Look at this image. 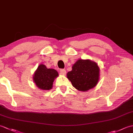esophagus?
I'll return each instance as SVG.
<instances>
[{"mask_svg":"<svg viewBox=\"0 0 133 133\" xmlns=\"http://www.w3.org/2000/svg\"><path fill=\"white\" fill-rule=\"evenodd\" d=\"M66 73V71L64 69H61L60 70V74L61 75H65Z\"/></svg>","mask_w":133,"mask_h":133,"instance_id":"esophagus-1","label":"esophagus"}]
</instances>
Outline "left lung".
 Returning <instances> with one entry per match:
<instances>
[{
  "instance_id": "left-lung-1",
  "label": "left lung",
  "mask_w": 133,
  "mask_h": 133,
  "mask_svg": "<svg viewBox=\"0 0 133 133\" xmlns=\"http://www.w3.org/2000/svg\"><path fill=\"white\" fill-rule=\"evenodd\" d=\"M72 85L79 91H87L97 85L99 78V68L89 59H79L67 74Z\"/></svg>"
}]
</instances>
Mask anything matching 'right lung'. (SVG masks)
<instances>
[{
    "label": "right lung",
    "instance_id": "right-lung-1",
    "mask_svg": "<svg viewBox=\"0 0 133 133\" xmlns=\"http://www.w3.org/2000/svg\"><path fill=\"white\" fill-rule=\"evenodd\" d=\"M58 77V72L52 69H47L44 64H40L35 71L33 81L39 89L49 90L52 89L54 81Z\"/></svg>",
    "mask_w": 133,
    "mask_h": 133
}]
</instances>
